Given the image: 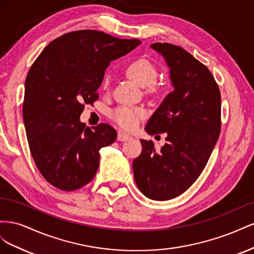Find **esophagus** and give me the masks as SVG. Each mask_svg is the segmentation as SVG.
Instances as JSON below:
<instances>
[{"instance_id": "esophagus-1", "label": "esophagus", "mask_w": 254, "mask_h": 254, "mask_svg": "<svg viewBox=\"0 0 254 254\" xmlns=\"http://www.w3.org/2000/svg\"><path fill=\"white\" fill-rule=\"evenodd\" d=\"M129 139H131V136L124 133V132H119L118 133V141H121V142H125V141H128Z\"/></svg>"}]
</instances>
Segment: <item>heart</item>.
Wrapping results in <instances>:
<instances>
[{
	"mask_svg": "<svg viewBox=\"0 0 254 254\" xmlns=\"http://www.w3.org/2000/svg\"><path fill=\"white\" fill-rule=\"evenodd\" d=\"M126 74L128 77L137 82L142 87H148L149 90H155L153 82L158 77L157 66L144 58H137L129 63L126 66ZM102 87L104 90H108L110 87V76L105 74ZM146 117V111L142 107L120 106L111 112V119L119 126L128 131L134 130L139 126L140 122Z\"/></svg>",
	"mask_w": 254,
	"mask_h": 254,
	"instance_id": "1",
	"label": "heart"
}]
</instances>
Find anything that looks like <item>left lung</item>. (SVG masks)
<instances>
[{
  "label": "left lung",
  "instance_id": "left-lung-1",
  "mask_svg": "<svg viewBox=\"0 0 254 254\" xmlns=\"http://www.w3.org/2000/svg\"><path fill=\"white\" fill-rule=\"evenodd\" d=\"M165 58L174 91L149 119V134L167 133L157 149L141 140L142 152L133 160L137 188L153 200H170L184 193L207 163L220 132L221 96L212 73L178 45L153 43Z\"/></svg>",
  "mask_w": 254,
  "mask_h": 254
}]
</instances>
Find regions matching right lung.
<instances>
[{"mask_svg": "<svg viewBox=\"0 0 254 254\" xmlns=\"http://www.w3.org/2000/svg\"><path fill=\"white\" fill-rule=\"evenodd\" d=\"M140 43L98 30H77L52 41L30 66L23 120L36 166L53 187L71 191L94 178L99 149L115 141L117 131L108 124L86 127L79 117L84 105L97 101L110 61Z\"/></svg>", "mask_w": 254, "mask_h": 254, "instance_id": "right-lung-1", "label": "right lung"}]
</instances>
